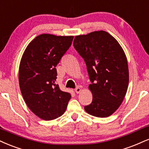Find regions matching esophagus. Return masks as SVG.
<instances>
[{
	"label": "esophagus",
	"instance_id": "1",
	"mask_svg": "<svg viewBox=\"0 0 149 149\" xmlns=\"http://www.w3.org/2000/svg\"><path fill=\"white\" fill-rule=\"evenodd\" d=\"M74 90H75V92H76V94H79V93L81 92V89H80V87H76Z\"/></svg>",
	"mask_w": 149,
	"mask_h": 149
}]
</instances>
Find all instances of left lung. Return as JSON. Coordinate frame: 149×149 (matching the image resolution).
I'll return each instance as SVG.
<instances>
[{"instance_id":"1","label":"left lung","mask_w":149,"mask_h":149,"mask_svg":"<svg viewBox=\"0 0 149 149\" xmlns=\"http://www.w3.org/2000/svg\"><path fill=\"white\" fill-rule=\"evenodd\" d=\"M73 46L85 60L92 84V102L85 110L96 117H107L122 103L129 73L126 55L119 42L107 32L94 31L75 37Z\"/></svg>"}]
</instances>
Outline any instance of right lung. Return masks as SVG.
I'll return each instance as SVG.
<instances>
[{
  "mask_svg": "<svg viewBox=\"0 0 149 149\" xmlns=\"http://www.w3.org/2000/svg\"><path fill=\"white\" fill-rule=\"evenodd\" d=\"M73 36L42 34L27 46L19 70V87L27 106L35 115L49 121L62 116L71 94L55 84L56 67L69 49Z\"/></svg>",
  "mask_w": 149,
  "mask_h": 149,
  "instance_id": "1",
  "label": "right lung"
}]
</instances>
